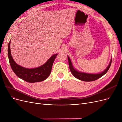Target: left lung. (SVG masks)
Here are the masks:
<instances>
[{"mask_svg": "<svg viewBox=\"0 0 122 122\" xmlns=\"http://www.w3.org/2000/svg\"><path fill=\"white\" fill-rule=\"evenodd\" d=\"M68 58L70 70V71H71L73 75L75 77H76V78L80 80L84 81H92L96 80L100 78V77L104 75L108 71V70H109L110 67V65H111L112 61V60H111L107 68L103 72L99 74H87L77 71V70H76L73 68L72 62L71 61V60H70L69 57L68 56Z\"/></svg>", "mask_w": 122, "mask_h": 122, "instance_id": "1", "label": "left lung"}]
</instances>
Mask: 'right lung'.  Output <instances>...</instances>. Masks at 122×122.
<instances>
[{
  "instance_id": "right-lung-1",
  "label": "right lung",
  "mask_w": 122,
  "mask_h": 122,
  "mask_svg": "<svg viewBox=\"0 0 122 122\" xmlns=\"http://www.w3.org/2000/svg\"><path fill=\"white\" fill-rule=\"evenodd\" d=\"M10 42L8 45V57L10 64L13 71L20 78L30 83L44 81L50 74L53 62L57 54L52 55L45 64L34 69H27L17 65L12 56L10 49Z\"/></svg>"
}]
</instances>
